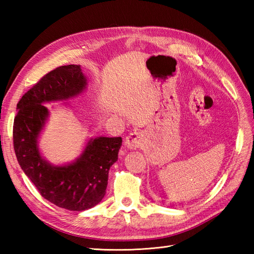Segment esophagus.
<instances>
[{
	"label": "esophagus",
	"mask_w": 254,
	"mask_h": 254,
	"mask_svg": "<svg viewBox=\"0 0 254 254\" xmlns=\"http://www.w3.org/2000/svg\"><path fill=\"white\" fill-rule=\"evenodd\" d=\"M144 144V135L141 132H132L126 138V145L128 149L139 148Z\"/></svg>",
	"instance_id": "esophagus-1"
}]
</instances>
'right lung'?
I'll use <instances>...</instances> for the list:
<instances>
[{"instance_id": "1", "label": "right lung", "mask_w": 254, "mask_h": 254, "mask_svg": "<svg viewBox=\"0 0 254 254\" xmlns=\"http://www.w3.org/2000/svg\"><path fill=\"white\" fill-rule=\"evenodd\" d=\"M86 85L87 78L80 65L57 67L21 97L13 126L15 154L25 175L48 201L76 212L94 207L104 198L108 174L118 160L122 138H90L79 157L63 166L51 165L42 157L38 138L49 117L44 105L76 97Z\"/></svg>"}]
</instances>
